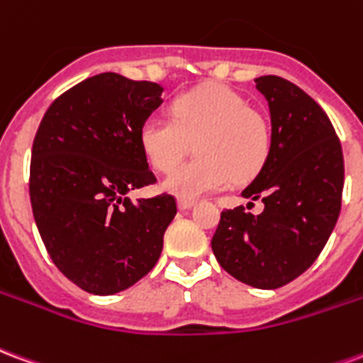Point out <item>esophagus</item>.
<instances>
[{
    "mask_svg": "<svg viewBox=\"0 0 363 363\" xmlns=\"http://www.w3.org/2000/svg\"><path fill=\"white\" fill-rule=\"evenodd\" d=\"M179 210H189V208H192L194 206V200H189V198H179Z\"/></svg>",
    "mask_w": 363,
    "mask_h": 363,
    "instance_id": "esophagus-1",
    "label": "esophagus"
}]
</instances>
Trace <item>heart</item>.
<instances>
[{"label": "heart", "instance_id": "heart-1", "mask_svg": "<svg viewBox=\"0 0 363 363\" xmlns=\"http://www.w3.org/2000/svg\"><path fill=\"white\" fill-rule=\"evenodd\" d=\"M173 118L150 114L140 126V145L157 171H171L191 143L199 157L167 177L165 189L198 198L228 186L233 177L247 181L270 153V128L243 96L225 85H204L182 93L171 104Z\"/></svg>", "mask_w": 363, "mask_h": 363}]
</instances>
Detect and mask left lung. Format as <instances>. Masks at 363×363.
Returning <instances> with one entry per match:
<instances>
[{"instance_id": "left-lung-1", "label": "left lung", "mask_w": 363, "mask_h": 363, "mask_svg": "<svg viewBox=\"0 0 363 363\" xmlns=\"http://www.w3.org/2000/svg\"><path fill=\"white\" fill-rule=\"evenodd\" d=\"M255 83L267 96L272 135L243 196L260 198L264 210H223L212 251L239 281L276 289L303 274L327 245L342 204L344 157L330 120L305 91L278 75Z\"/></svg>"}]
</instances>
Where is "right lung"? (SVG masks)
Segmentation results:
<instances>
[{
  "label": "right lung",
  "instance_id": "1",
  "mask_svg": "<svg viewBox=\"0 0 363 363\" xmlns=\"http://www.w3.org/2000/svg\"><path fill=\"white\" fill-rule=\"evenodd\" d=\"M157 83L93 75L60 95L36 130L28 194L52 262L95 296L134 286L157 264L177 213L171 194L140 198L155 182L140 126L161 101Z\"/></svg>",
  "mask_w": 363,
  "mask_h": 363
}]
</instances>
